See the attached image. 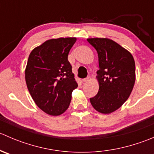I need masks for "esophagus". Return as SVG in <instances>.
Returning <instances> with one entry per match:
<instances>
[{"instance_id":"esophagus-1","label":"esophagus","mask_w":154,"mask_h":154,"mask_svg":"<svg viewBox=\"0 0 154 154\" xmlns=\"http://www.w3.org/2000/svg\"><path fill=\"white\" fill-rule=\"evenodd\" d=\"M90 77H87L86 78H84V79H83V82H84V83H86V82H88L90 80Z\"/></svg>"}]
</instances>
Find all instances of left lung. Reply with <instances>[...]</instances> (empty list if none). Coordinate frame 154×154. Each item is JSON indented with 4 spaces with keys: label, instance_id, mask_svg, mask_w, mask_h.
<instances>
[{
    "label": "left lung",
    "instance_id": "8db88e82",
    "mask_svg": "<svg viewBox=\"0 0 154 154\" xmlns=\"http://www.w3.org/2000/svg\"><path fill=\"white\" fill-rule=\"evenodd\" d=\"M96 49L99 70L96 79L99 90L90 98L92 106L103 114L116 111L128 99L136 81V66L130 51L107 38H89Z\"/></svg>",
    "mask_w": 154,
    "mask_h": 154
}]
</instances>
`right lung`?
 Returning a JSON list of instances; mask_svg holds the SVG:
<instances>
[{
    "instance_id": "add662e5",
    "label": "right lung",
    "mask_w": 154,
    "mask_h": 154,
    "mask_svg": "<svg viewBox=\"0 0 154 154\" xmlns=\"http://www.w3.org/2000/svg\"><path fill=\"white\" fill-rule=\"evenodd\" d=\"M76 37L51 38L29 54L25 68L29 92L40 109L57 116L68 109L77 83L68 60Z\"/></svg>"
}]
</instances>
